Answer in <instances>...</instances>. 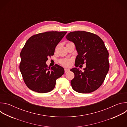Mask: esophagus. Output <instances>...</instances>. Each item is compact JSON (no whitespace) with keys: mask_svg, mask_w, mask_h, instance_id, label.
<instances>
[{"mask_svg":"<svg viewBox=\"0 0 127 127\" xmlns=\"http://www.w3.org/2000/svg\"><path fill=\"white\" fill-rule=\"evenodd\" d=\"M69 71V70L68 69H66V68L64 69V71H65V73H66V72H68Z\"/></svg>","mask_w":127,"mask_h":127,"instance_id":"1","label":"esophagus"}]
</instances>
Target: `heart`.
I'll use <instances>...</instances> for the list:
<instances>
[{
  "mask_svg": "<svg viewBox=\"0 0 127 127\" xmlns=\"http://www.w3.org/2000/svg\"><path fill=\"white\" fill-rule=\"evenodd\" d=\"M70 43V42H69ZM59 63L61 65L64 67H70L71 65L72 59L70 58H64L59 60Z\"/></svg>",
  "mask_w": 127,
  "mask_h": 127,
  "instance_id": "b5f03b06",
  "label": "heart"
}]
</instances>
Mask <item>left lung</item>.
<instances>
[{
	"instance_id": "8db88e82",
	"label": "left lung",
	"mask_w": 127,
	"mask_h": 127,
	"mask_svg": "<svg viewBox=\"0 0 127 127\" xmlns=\"http://www.w3.org/2000/svg\"><path fill=\"white\" fill-rule=\"evenodd\" d=\"M66 38L74 43L78 52L75 66L86 64L83 72L77 68L70 70L74 74L71 81L72 88L82 94L95 91L103 82L110 68L108 52L103 41L97 35L85 31L70 32Z\"/></svg>"
}]
</instances>
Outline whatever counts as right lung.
<instances>
[{"label":"right lung","instance_id":"obj_1","mask_svg":"<svg viewBox=\"0 0 127 127\" xmlns=\"http://www.w3.org/2000/svg\"><path fill=\"white\" fill-rule=\"evenodd\" d=\"M67 32H46L31 37L22 49L20 69L29 88L39 93L50 92L57 78L64 73V68L56 64L48 67V57L54 55L55 48Z\"/></svg>","mask_w":127,"mask_h":127}]
</instances>
